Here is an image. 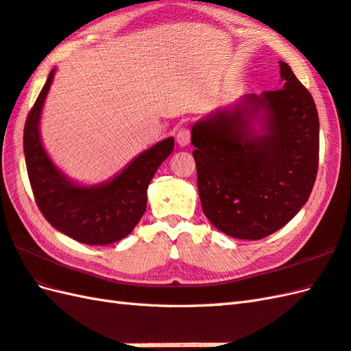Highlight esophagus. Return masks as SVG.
Returning <instances> with one entry per match:
<instances>
[{
	"instance_id": "34e87169",
	"label": "esophagus",
	"mask_w": 351,
	"mask_h": 351,
	"mask_svg": "<svg viewBox=\"0 0 351 351\" xmlns=\"http://www.w3.org/2000/svg\"><path fill=\"white\" fill-rule=\"evenodd\" d=\"M176 139H177V144L180 147H186L191 143V130L189 128L182 126L178 128L176 132Z\"/></svg>"
}]
</instances>
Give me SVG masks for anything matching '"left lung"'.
Segmentation results:
<instances>
[{
    "label": "left lung",
    "mask_w": 351,
    "mask_h": 351,
    "mask_svg": "<svg viewBox=\"0 0 351 351\" xmlns=\"http://www.w3.org/2000/svg\"><path fill=\"white\" fill-rule=\"evenodd\" d=\"M281 87L217 108L191 130L202 212L223 234L260 240L299 213L314 188L320 123L313 96L279 61Z\"/></svg>",
    "instance_id": "left-lung-1"
}]
</instances>
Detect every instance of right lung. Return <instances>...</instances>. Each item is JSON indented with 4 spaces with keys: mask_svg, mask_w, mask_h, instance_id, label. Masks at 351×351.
<instances>
[{
    "mask_svg": "<svg viewBox=\"0 0 351 351\" xmlns=\"http://www.w3.org/2000/svg\"><path fill=\"white\" fill-rule=\"evenodd\" d=\"M56 69L46 80L23 129L28 178L38 208L53 228L85 245H111L129 236L147 208V189L160 163L174 150V138L135 156L110 180L84 184L70 178L46 152L40 117Z\"/></svg>",
    "mask_w": 351,
    "mask_h": 351,
    "instance_id": "add662e5",
    "label": "right lung"
}]
</instances>
